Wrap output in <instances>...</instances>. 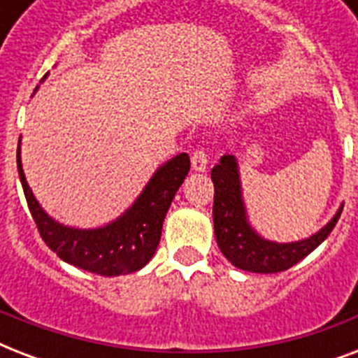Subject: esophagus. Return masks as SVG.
<instances>
[{
  "label": "esophagus",
  "mask_w": 358,
  "mask_h": 358,
  "mask_svg": "<svg viewBox=\"0 0 358 358\" xmlns=\"http://www.w3.org/2000/svg\"><path fill=\"white\" fill-rule=\"evenodd\" d=\"M191 167L196 173H204L208 169V156L204 150H195L191 156Z\"/></svg>",
  "instance_id": "esophagus-1"
}]
</instances>
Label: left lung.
Returning <instances> with one entry per match:
<instances>
[{"label": "left lung", "mask_w": 358, "mask_h": 358, "mask_svg": "<svg viewBox=\"0 0 358 358\" xmlns=\"http://www.w3.org/2000/svg\"><path fill=\"white\" fill-rule=\"evenodd\" d=\"M213 187V230L221 252L232 266L250 273H278L286 271L305 256H308L317 245L323 243L334 224L338 223L342 208L320 232L310 238L277 243L264 239L247 219L241 182H239L238 162L234 156H223L221 162L212 169Z\"/></svg>", "instance_id": "1"}]
</instances>
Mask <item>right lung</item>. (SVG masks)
Returning <instances> with one entry per match:
<instances>
[{"label":"right lung","instance_id":"right-lung-1","mask_svg":"<svg viewBox=\"0 0 358 358\" xmlns=\"http://www.w3.org/2000/svg\"><path fill=\"white\" fill-rule=\"evenodd\" d=\"M16 163L25 201L44 243L61 260L102 277L135 273L150 262L162 238L163 219L191 167L189 156L182 152L157 169L137 201L113 223L98 229H72L42 210L25 180L20 145Z\"/></svg>","mask_w":358,"mask_h":358}]
</instances>
